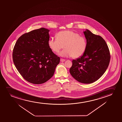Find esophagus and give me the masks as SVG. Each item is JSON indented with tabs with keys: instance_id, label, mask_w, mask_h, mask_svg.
Instances as JSON below:
<instances>
[{
	"instance_id": "obj_1",
	"label": "esophagus",
	"mask_w": 122,
	"mask_h": 122,
	"mask_svg": "<svg viewBox=\"0 0 122 122\" xmlns=\"http://www.w3.org/2000/svg\"><path fill=\"white\" fill-rule=\"evenodd\" d=\"M65 60H64L63 59H60V61L61 62H64L65 61Z\"/></svg>"
}]
</instances>
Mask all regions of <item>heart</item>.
<instances>
[{"instance_id": "obj_1", "label": "heart", "mask_w": 122, "mask_h": 122, "mask_svg": "<svg viewBox=\"0 0 122 122\" xmlns=\"http://www.w3.org/2000/svg\"><path fill=\"white\" fill-rule=\"evenodd\" d=\"M56 37L57 38H50L48 44L51 50L56 53L64 47L65 49L59 54L61 57L78 58L83 55L87 48L85 37L71 31H60L57 34Z\"/></svg>"}]
</instances>
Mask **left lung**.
I'll list each match as a JSON object with an SVG mask.
<instances>
[{
    "label": "left lung",
    "mask_w": 122,
    "mask_h": 122,
    "mask_svg": "<svg viewBox=\"0 0 122 122\" xmlns=\"http://www.w3.org/2000/svg\"><path fill=\"white\" fill-rule=\"evenodd\" d=\"M83 33L87 41V48L82 57L72 60L70 72L79 82L92 83L106 71L110 61V54L108 47L102 37L87 29Z\"/></svg>",
    "instance_id": "1"
}]
</instances>
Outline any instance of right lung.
Returning a JSON list of instances; mask_svg holds the SVG:
<instances>
[{"mask_svg":"<svg viewBox=\"0 0 122 122\" xmlns=\"http://www.w3.org/2000/svg\"><path fill=\"white\" fill-rule=\"evenodd\" d=\"M49 32L48 29L41 28L24 34L14 48L12 58L15 67L31 83L47 82L53 76L60 61L49 46Z\"/></svg>","mask_w":122,"mask_h":122,"instance_id":"right-lung-1","label":"right lung"}]
</instances>
